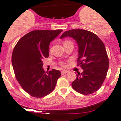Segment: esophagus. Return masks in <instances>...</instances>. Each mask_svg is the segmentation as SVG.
Returning a JSON list of instances; mask_svg holds the SVG:
<instances>
[{
    "label": "esophagus",
    "mask_w": 121,
    "mask_h": 121,
    "mask_svg": "<svg viewBox=\"0 0 121 121\" xmlns=\"http://www.w3.org/2000/svg\"><path fill=\"white\" fill-rule=\"evenodd\" d=\"M69 71L67 70H62L61 71V74L62 75H64L65 74H66L67 73H68Z\"/></svg>",
    "instance_id": "obj_1"
}]
</instances>
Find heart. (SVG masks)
<instances>
[{
	"label": "heart",
	"instance_id": "obj_1",
	"mask_svg": "<svg viewBox=\"0 0 121 121\" xmlns=\"http://www.w3.org/2000/svg\"><path fill=\"white\" fill-rule=\"evenodd\" d=\"M69 41H69V40H66V41H65L64 43H67V42H69ZM62 65H63V63H62Z\"/></svg>",
	"mask_w": 121,
	"mask_h": 121
}]
</instances>
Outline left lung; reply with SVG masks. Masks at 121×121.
Here are the masks:
<instances>
[{
    "instance_id": "left-lung-1",
    "label": "left lung",
    "mask_w": 121,
    "mask_h": 121,
    "mask_svg": "<svg viewBox=\"0 0 121 121\" xmlns=\"http://www.w3.org/2000/svg\"><path fill=\"white\" fill-rule=\"evenodd\" d=\"M69 37L76 40L78 47V66L83 69L72 82L73 88L83 95L97 91L106 78L109 61L106 47L97 35L84 29L66 31L60 39Z\"/></svg>"
}]
</instances>
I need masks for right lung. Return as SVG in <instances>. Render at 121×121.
Segmentation results:
<instances>
[{"label": "right lung", "instance_id": "right-lung-1", "mask_svg": "<svg viewBox=\"0 0 121 121\" xmlns=\"http://www.w3.org/2000/svg\"><path fill=\"white\" fill-rule=\"evenodd\" d=\"M62 30H39L30 32L18 41L12 54L15 77L26 92L43 97L52 91L60 71L52 69L45 73L43 59L49 56V45Z\"/></svg>", "mask_w": 121, "mask_h": 121}]
</instances>
